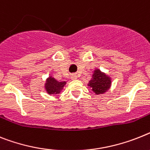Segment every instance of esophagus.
Segmentation results:
<instances>
[{
    "label": "esophagus",
    "instance_id": "34e87169",
    "mask_svg": "<svg viewBox=\"0 0 150 150\" xmlns=\"http://www.w3.org/2000/svg\"><path fill=\"white\" fill-rule=\"evenodd\" d=\"M77 78H78V76L76 75H71V79H72V80H76V79H77Z\"/></svg>",
    "mask_w": 150,
    "mask_h": 150
}]
</instances>
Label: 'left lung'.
Segmentation results:
<instances>
[{"label": "left lung", "instance_id": "obj_1", "mask_svg": "<svg viewBox=\"0 0 150 150\" xmlns=\"http://www.w3.org/2000/svg\"><path fill=\"white\" fill-rule=\"evenodd\" d=\"M95 94H104L111 86V78L100 69H94L91 79L88 84Z\"/></svg>", "mask_w": 150, "mask_h": 150}]
</instances>
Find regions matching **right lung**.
<instances>
[{
	"label": "right lung",
	"mask_w": 150,
	"mask_h": 150,
	"mask_svg": "<svg viewBox=\"0 0 150 150\" xmlns=\"http://www.w3.org/2000/svg\"><path fill=\"white\" fill-rule=\"evenodd\" d=\"M65 84L66 81H59L53 77L50 76L45 83V90L49 94H59Z\"/></svg>",
	"instance_id": "obj_1"
}]
</instances>
